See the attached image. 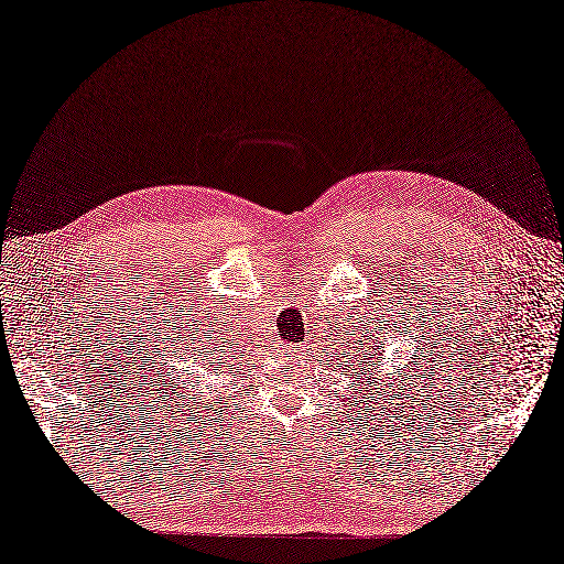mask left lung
<instances>
[{"label":"left lung","instance_id":"8db88e82","mask_svg":"<svg viewBox=\"0 0 564 564\" xmlns=\"http://www.w3.org/2000/svg\"><path fill=\"white\" fill-rule=\"evenodd\" d=\"M375 362H379V360H375ZM375 362H372V366H375Z\"/></svg>","mask_w":564,"mask_h":564}]
</instances>
